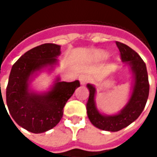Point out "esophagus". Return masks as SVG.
I'll return each instance as SVG.
<instances>
[{"label":"esophagus","mask_w":157,"mask_h":157,"mask_svg":"<svg viewBox=\"0 0 157 157\" xmlns=\"http://www.w3.org/2000/svg\"><path fill=\"white\" fill-rule=\"evenodd\" d=\"M79 81H80V84L82 86L86 84L88 81H89V77L86 75H82L79 77Z\"/></svg>","instance_id":"obj_1"}]
</instances>
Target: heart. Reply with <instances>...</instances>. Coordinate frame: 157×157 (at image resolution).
I'll return each instance as SVG.
<instances>
[{
	"label": "heart",
	"mask_w": 157,
	"mask_h": 157,
	"mask_svg": "<svg viewBox=\"0 0 157 157\" xmlns=\"http://www.w3.org/2000/svg\"><path fill=\"white\" fill-rule=\"evenodd\" d=\"M97 57L100 60H104L107 58V54L105 52H97Z\"/></svg>",
	"instance_id": "b5f03b06"
}]
</instances>
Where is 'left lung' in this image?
I'll use <instances>...</instances> for the list:
<instances>
[{"label": "left lung", "mask_w": 157, "mask_h": 157, "mask_svg": "<svg viewBox=\"0 0 157 157\" xmlns=\"http://www.w3.org/2000/svg\"><path fill=\"white\" fill-rule=\"evenodd\" d=\"M122 62L129 65L133 73V87L128 102L123 108L113 115L101 114L95 104L96 89L94 86L87 84L90 92L86 104L87 116L96 128L105 131L117 132L134 122L143 111L149 94V84L147 68L142 57L129 46L116 42Z\"/></svg>", "instance_id": "left-lung-1"}]
</instances>
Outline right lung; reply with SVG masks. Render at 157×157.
I'll list each match as a JSON object with an SVG mask.
<instances>
[{
	"instance_id": "add662e5",
	"label": "right lung",
	"mask_w": 157,
	"mask_h": 157,
	"mask_svg": "<svg viewBox=\"0 0 157 157\" xmlns=\"http://www.w3.org/2000/svg\"><path fill=\"white\" fill-rule=\"evenodd\" d=\"M60 49L61 46L55 44L36 46L13 64L9 74L6 89L9 113L20 127L34 134L44 133L57 126L63 117V106L80 86L78 80L60 81L57 77L52 89L46 93L37 94L30 90L34 73L47 67L53 70L61 54Z\"/></svg>"
}]
</instances>
